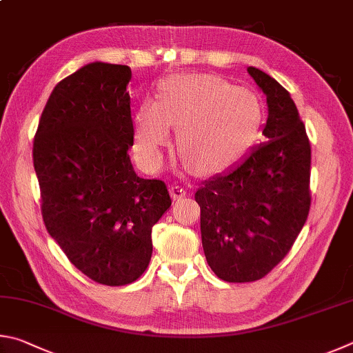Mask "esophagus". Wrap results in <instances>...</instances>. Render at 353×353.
<instances>
[{
	"mask_svg": "<svg viewBox=\"0 0 353 353\" xmlns=\"http://www.w3.org/2000/svg\"><path fill=\"white\" fill-rule=\"evenodd\" d=\"M170 192L173 195V199H183V196H186V189H184L183 186H178V184L172 186Z\"/></svg>",
	"mask_w": 353,
	"mask_h": 353,
	"instance_id": "34e87169",
	"label": "esophagus"
}]
</instances>
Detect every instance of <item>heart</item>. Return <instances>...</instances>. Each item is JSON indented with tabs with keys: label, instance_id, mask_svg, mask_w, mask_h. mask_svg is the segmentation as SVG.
Segmentation results:
<instances>
[{
	"label": "heart",
	"instance_id": "heart-1",
	"mask_svg": "<svg viewBox=\"0 0 353 353\" xmlns=\"http://www.w3.org/2000/svg\"><path fill=\"white\" fill-rule=\"evenodd\" d=\"M262 123V105L248 88L212 74H180L165 79L159 99L142 102L134 117L139 152L158 159L178 130V150L200 175L230 169L252 145Z\"/></svg>",
	"mask_w": 353,
	"mask_h": 353
}]
</instances>
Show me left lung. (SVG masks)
<instances>
[{"instance_id": "1", "label": "left lung", "mask_w": 353, "mask_h": 353, "mask_svg": "<svg viewBox=\"0 0 353 353\" xmlns=\"http://www.w3.org/2000/svg\"><path fill=\"white\" fill-rule=\"evenodd\" d=\"M267 96L265 142L195 192L209 267L226 282L262 279L292 250L310 211L312 150L290 92L257 68Z\"/></svg>"}]
</instances>
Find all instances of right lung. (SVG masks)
Returning <instances> with one entry per match:
<instances>
[{
    "label": "right lung",
    "instance_id": "obj_1",
    "mask_svg": "<svg viewBox=\"0 0 353 353\" xmlns=\"http://www.w3.org/2000/svg\"><path fill=\"white\" fill-rule=\"evenodd\" d=\"M125 65L94 61L49 96L34 139L41 215L77 270L97 283L127 285L152 257V228L170 208L164 181L136 175Z\"/></svg>",
    "mask_w": 353,
    "mask_h": 353
}]
</instances>
